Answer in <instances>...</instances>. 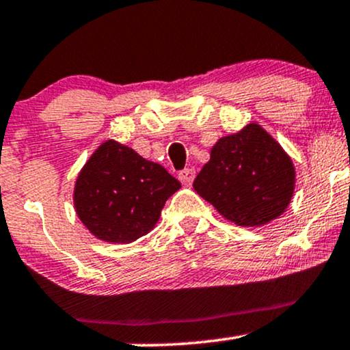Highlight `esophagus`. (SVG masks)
<instances>
[{
  "label": "esophagus",
  "instance_id": "obj_1",
  "mask_svg": "<svg viewBox=\"0 0 350 350\" xmlns=\"http://www.w3.org/2000/svg\"><path fill=\"white\" fill-rule=\"evenodd\" d=\"M178 178H180V182L183 183V185H190V183L193 182V178H195V170H193V168H185V170L180 172Z\"/></svg>",
  "mask_w": 350,
  "mask_h": 350
}]
</instances>
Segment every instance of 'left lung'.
<instances>
[{
	"instance_id": "left-lung-1",
	"label": "left lung",
	"mask_w": 350,
	"mask_h": 350,
	"mask_svg": "<svg viewBox=\"0 0 350 350\" xmlns=\"http://www.w3.org/2000/svg\"><path fill=\"white\" fill-rule=\"evenodd\" d=\"M220 215L242 227H260L285 212L295 189L291 157L257 123L221 137L193 182Z\"/></svg>"
}]
</instances>
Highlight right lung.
Returning <instances> with one entry per match:
<instances>
[{"label": "right lung", "instance_id": "obj_1", "mask_svg": "<svg viewBox=\"0 0 350 350\" xmlns=\"http://www.w3.org/2000/svg\"><path fill=\"white\" fill-rule=\"evenodd\" d=\"M180 182L135 150L108 140L95 150L75 183L78 217L96 239L130 243L148 234Z\"/></svg>", "mask_w": 350, "mask_h": 350}]
</instances>
